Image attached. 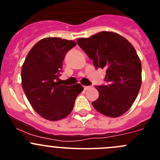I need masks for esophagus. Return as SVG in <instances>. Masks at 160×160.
<instances>
[{"label":"esophagus","mask_w":160,"mask_h":160,"mask_svg":"<svg viewBox=\"0 0 160 160\" xmlns=\"http://www.w3.org/2000/svg\"><path fill=\"white\" fill-rule=\"evenodd\" d=\"M91 88V86H85V87H83V88H84V90H88V89H90V88Z\"/></svg>","instance_id":"esophagus-1"}]
</instances>
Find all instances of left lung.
<instances>
[{
  "label": "left lung",
  "instance_id": "left-lung-1",
  "mask_svg": "<svg viewBox=\"0 0 160 160\" xmlns=\"http://www.w3.org/2000/svg\"><path fill=\"white\" fill-rule=\"evenodd\" d=\"M77 44L93 60L95 68L105 69L108 84L95 86L99 97L92 102L98 112L117 118L129 110L142 83L141 61L135 48L122 35L101 32Z\"/></svg>",
  "mask_w": 160,
  "mask_h": 160
}]
</instances>
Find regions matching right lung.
<instances>
[{
    "label": "right lung",
    "instance_id": "right-lung-1",
    "mask_svg": "<svg viewBox=\"0 0 160 160\" xmlns=\"http://www.w3.org/2000/svg\"><path fill=\"white\" fill-rule=\"evenodd\" d=\"M76 45L72 40L56 37L42 38L32 48L22 65L24 92L34 110L47 120L68 116L83 90L80 83L65 86L56 81L61 75L66 54Z\"/></svg>",
    "mask_w": 160,
    "mask_h": 160
}]
</instances>
